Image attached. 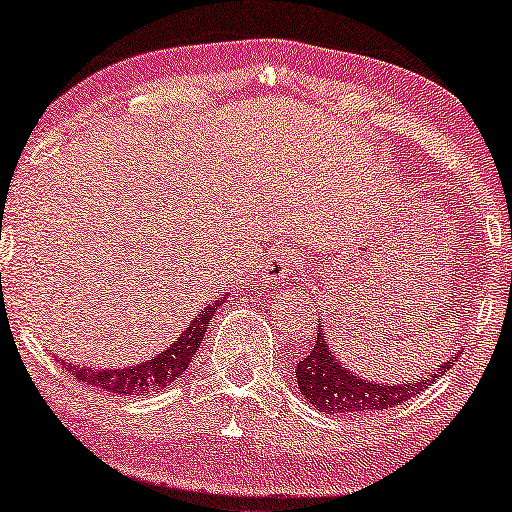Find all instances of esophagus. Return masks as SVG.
<instances>
[{
    "instance_id": "1",
    "label": "esophagus",
    "mask_w": 512,
    "mask_h": 512,
    "mask_svg": "<svg viewBox=\"0 0 512 512\" xmlns=\"http://www.w3.org/2000/svg\"><path fill=\"white\" fill-rule=\"evenodd\" d=\"M296 272H298V257L296 252L291 250H274L272 255L267 257V262H264V276H267V281H291L296 279Z\"/></svg>"
}]
</instances>
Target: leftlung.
<instances>
[{
  "instance_id": "1",
  "label": "left lung",
  "mask_w": 512,
  "mask_h": 512,
  "mask_svg": "<svg viewBox=\"0 0 512 512\" xmlns=\"http://www.w3.org/2000/svg\"><path fill=\"white\" fill-rule=\"evenodd\" d=\"M452 358L445 361L443 366H438L436 373L426 375L424 380L416 378L414 383L409 380V383L404 385L373 383V380H366L361 378V375L346 370L342 366V361H337V356L332 354L320 325L315 344L310 346L308 356L298 361L296 380L301 395L308 399L315 409L327 411V414H370V411L397 407V404L421 395L428 385L436 383L440 375L448 373L452 366Z\"/></svg>"
}]
</instances>
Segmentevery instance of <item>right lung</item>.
<instances>
[{"label": "right lung", "instance_id": "add662e5", "mask_svg": "<svg viewBox=\"0 0 512 512\" xmlns=\"http://www.w3.org/2000/svg\"><path fill=\"white\" fill-rule=\"evenodd\" d=\"M226 301H214L202 313L192 317V322L187 325L185 334H180L178 342L170 344L166 351L151 358V361L137 363V366L129 368H88V366H72V363H62L69 373L74 375L79 383H86L91 387H101L105 392H113L120 397H134V395H154V392L163 390L170 383L180 378L185 373L187 366L195 358L199 344H202L204 332L211 325V317H214L219 305Z\"/></svg>", "mask_w": 512, "mask_h": 512}]
</instances>
